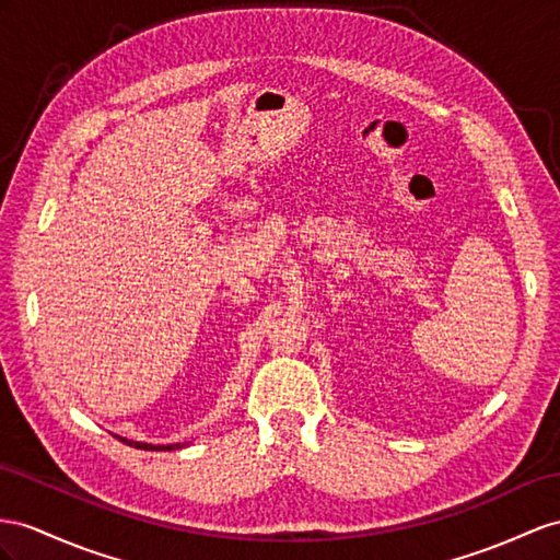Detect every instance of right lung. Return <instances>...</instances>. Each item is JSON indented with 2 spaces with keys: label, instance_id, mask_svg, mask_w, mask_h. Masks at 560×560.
<instances>
[{
  "label": "right lung",
  "instance_id": "add662e5",
  "mask_svg": "<svg viewBox=\"0 0 560 560\" xmlns=\"http://www.w3.org/2000/svg\"><path fill=\"white\" fill-rule=\"evenodd\" d=\"M122 440V438H120ZM122 442H127V444H135V447L137 450H161V452H165V450H179V444H158V447H155V444H147V442H132V440H122Z\"/></svg>",
  "mask_w": 560,
  "mask_h": 560
}]
</instances>
